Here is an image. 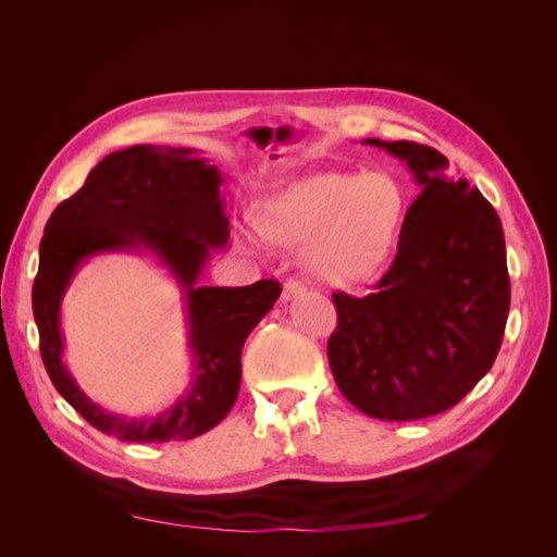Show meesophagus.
<instances>
[{"mask_svg":"<svg viewBox=\"0 0 557 557\" xmlns=\"http://www.w3.org/2000/svg\"><path fill=\"white\" fill-rule=\"evenodd\" d=\"M305 293H307V288H305V283H301V281L290 278V281H285V285H283V299L285 301L297 299V297H301Z\"/></svg>","mask_w":557,"mask_h":557,"instance_id":"34e87169","label":"esophagus"}]
</instances>
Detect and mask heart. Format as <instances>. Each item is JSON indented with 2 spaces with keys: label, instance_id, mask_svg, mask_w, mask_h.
I'll use <instances>...</instances> for the list:
<instances>
[{
  "label": "heart",
  "instance_id": "obj_1",
  "mask_svg": "<svg viewBox=\"0 0 557 557\" xmlns=\"http://www.w3.org/2000/svg\"><path fill=\"white\" fill-rule=\"evenodd\" d=\"M401 218L404 190L387 172H320L269 201L258 225L272 242L305 248L318 281L346 288L385 264Z\"/></svg>",
  "mask_w": 557,
  "mask_h": 557
}]
</instances>
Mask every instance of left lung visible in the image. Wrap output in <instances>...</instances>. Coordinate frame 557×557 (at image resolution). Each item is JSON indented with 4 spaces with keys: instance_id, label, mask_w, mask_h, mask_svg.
<instances>
[{
    "instance_id": "8db88e82",
    "label": "left lung",
    "mask_w": 557,
    "mask_h": 557,
    "mask_svg": "<svg viewBox=\"0 0 557 557\" xmlns=\"http://www.w3.org/2000/svg\"><path fill=\"white\" fill-rule=\"evenodd\" d=\"M407 162L420 195L393 267L362 299L334 293L327 360L344 397L379 420L455 407L497 358L511 283L497 211L448 160L413 141L364 139Z\"/></svg>"
}]
</instances>
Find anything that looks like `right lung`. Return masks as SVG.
<instances>
[{"label":"right lung","instance_id":"add662e5","mask_svg":"<svg viewBox=\"0 0 557 557\" xmlns=\"http://www.w3.org/2000/svg\"><path fill=\"white\" fill-rule=\"evenodd\" d=\"M221 185L218 166L195 148L129 146L99 162L83 188L48 218L32 288L41 360L55 391L92 428L115 440H195L221 423L239 395L244 342L274 307L281 285L272 278L244 288L197 285L211 252L230 239ZM102 251H150L184 290L194 381L158 419L104 412L61 362V297L77 267Z\"/></svg>","mask_w":557,"mask_h":557}]
</instances>
